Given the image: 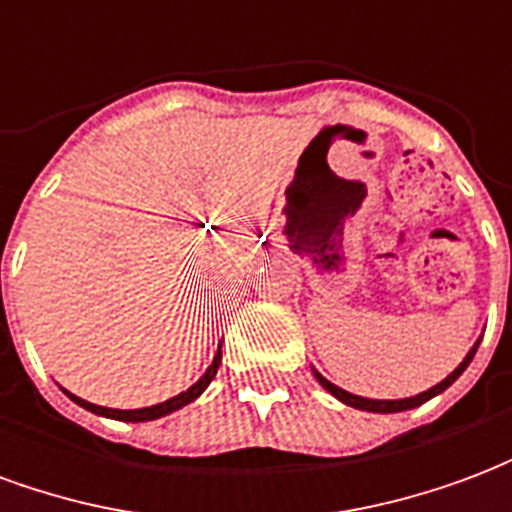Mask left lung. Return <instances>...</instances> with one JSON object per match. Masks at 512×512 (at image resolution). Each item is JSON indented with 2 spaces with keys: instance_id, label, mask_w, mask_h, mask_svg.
<instances>
[{
  "instance_id": "obj_1",
  "label": "left lung",
  "mask_w": 512,
  "mask_h": 512,
  "mask_svg": "<svg viewBox=\"0 0 512 512\" xmlns=\"http://www.w3.org/2000/svg\"><path fill=\"white\" fill-rule=\"evenodd\" d=\"M474 354H477V345H474L472 351H469V356L463 359L461 367L452 373V376H447L441 384H436L433 389H428V392H422V395L417 397H406V400H370V397H359V395H351V392H345V389H340V386H334L332 381H326V378L321 376V373H315V378L321 381L323 389H329L337 400H343V403H348V406H354V408H362V411H376V414H395V411H406V408H414V406H422L425 400H430V397H436L439 392H444L447 386L455 381V378L461 376L463 370L469 367V362L474 359Z\"/></svg>"
}]
</instances>
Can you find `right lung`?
<instances>
[{
    "instance_id": "1",
    "label": "right lung",
    "mask_w": 512,
    "mask_h": 512,
    "mask_svg": "<svg viewBox=\"0 0 512 512\" xmlns=\"http://www.w3.org/2000/svg\"><path fill=\"white\" fill-rule=\"evenodd\" d=\"M219 365H222V351L216 354V359H213V365L205 370V376L197 381L194 386H189L186 392H180V395L169 397V400H164V403H158V406H150V408H134V411H117V408H104V406H93V403H87V400H82V397L71 395L73 403H79L82 408H87V411H93V414H101V417H112V419H123V422H147V419H158L164 417V414H172L175 408L186 406V403H191L194 397L200 395L205 386L211 384L213 376H216V370H219Z\"/></svg>"
}]
</instances>
